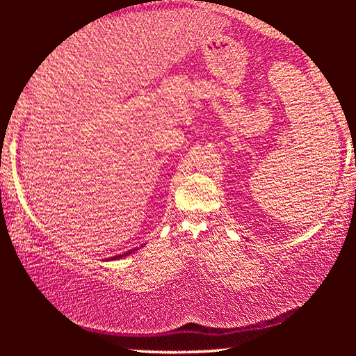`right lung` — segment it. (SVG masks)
<instances>
[{"label": "right lung", "mask_w": 356, "mask_h": 356, "mask_svg": "<svg viewBox=\"0 0 356 356\" xmlns=\"http://www.w3.org/2000/svg\"><path fill=\"white\" fill-rule=\"evenodd\" d=\"M135 250H130V251H125L124 254H119V256H113V257H110L108 259V261H116V259H120V257H124V256H129V254H131V252H134Z\"/></svg>", "instance_id": "right-lung-1"}]
</instances>
